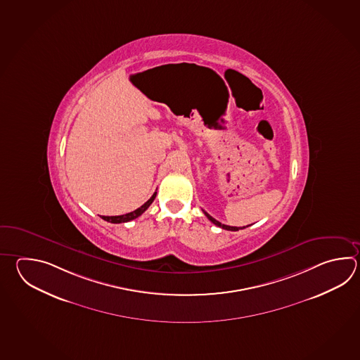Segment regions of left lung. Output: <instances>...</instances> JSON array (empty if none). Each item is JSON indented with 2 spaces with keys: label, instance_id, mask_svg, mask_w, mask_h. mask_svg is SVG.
<instances>
[{
  "label": "left lung",
  "instance_id": "8db88e82",
  "mask_svg": "<svg viewBox=\"0 0 360 360\" xmlns=\"http://www.w3.org/2000/svg\"><path fill=\"white\" fill-rule=\"evenodd\" d=\"M204 214H205L206 217H207V219L210 220L212 223H214L215 226H218V227L223 228V229H227V231H238V229H243V228L246 227H231V226H226V224H221L220 221H218L217 219H214L212 215H209V214L206 213L205 210H202Z\"/></svg>",
  "mask_w": 360,
  "mask_h": 360
}]
</instances>
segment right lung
<instances>
[{
    "mask_svg": "<svg viewBox=\"0 0 360 360\" xmlns=\"http://www.w3.org/2000/svg\"><path fill=\"white\" fill-rule=\"evenodd\" d=\"M155 198H156V192H155L151 198L147 200L143 205L139 207V209H136L134 212H131V213L124 214V215H115V217H105V215H101V218H103V220H106V221H110V223H125V221L136 219V218L140 217L141 214H143L146 212L147 207L153 204Z\"/></svg>",
    "mask_w": 360,
    "mask_h": 360,
    "instance_id": "obj_1",
    "label": "right lung"
}]
</instances>
